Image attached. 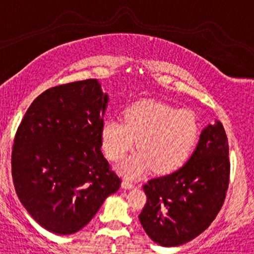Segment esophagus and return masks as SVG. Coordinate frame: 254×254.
<instances>
[{
    "label": "esophagus",
    "mask_w": 254,
    "mask_h": 254,
    "mask_svg": "<svg viewBox=\"0 0 254 254\" xmlns=\"http://www.w3.org/2000/svg\"><path fill=\"white\" fill-rule=\"evenodd\" d=\"M122 186L123 189H132V187L135 186V184L132 181H129V180H124V181L122 182Z\"/></svg>",
    "instance_id": "esophagus-1"
}]
</instances>
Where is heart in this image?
I'll list each match as a JSON object with an SVG mask.
<instances>
[{"label": "heart", "instance_id": "1", "mask_svg": "<svg viewBox=\"0 0 254 254\" xmlns=\"http://www.w3.org/2000/svg\"><path fill=\"white\" fill-rule=\"evenodd\" d=\"M200 125L190 110H179L154 100H141L127 108L124 120L110 117L102 124V142L110 160L118 161L134 147L139 151L119 165L127 177H137L152 169L169 174L180 169L197 142Z\"/></svg>", "mask_w": 254, "mask_h": 254}]
</instances>
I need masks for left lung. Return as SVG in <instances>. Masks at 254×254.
<instances>
[{
  "instance_id": "obj_1",
  "label": "left lung",
  "mask_w": 254,
  "mask_h": 254,
  "mask_svg": "<svg viewBox=\"0 0 254 254\" xmlns=\"http://www.w3.org/2000/svg\"><path fill=\"white\" fill-rule=\"evenodd\" d=\"M230 167L227 135L216 120L202 130L181 169L144 185L147 201L139 220L147 236L157 245L175 247L201 235L225 202Z\"/></svg>"
}]
</instances>
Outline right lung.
I'll return each mask as SVG.
<instances>
[{
    "mask_svg": "<svg viewBox=\"0 0 254 254\" xmlns=\"http://www.w3.org/2000/svg\"><path fill=\"white\" fill-rule=\"evenodd\" d=\"M108 100L97 79L57 85L33 100L17 129L14 189L49 232H78L119 190L122 180L100 149Z\"/></svg>",
    "mask_w": 254,
    "mask_h": 254,
    "instance_id": "right-lung-1",
    "label": "right lung"
}]
</instances>
